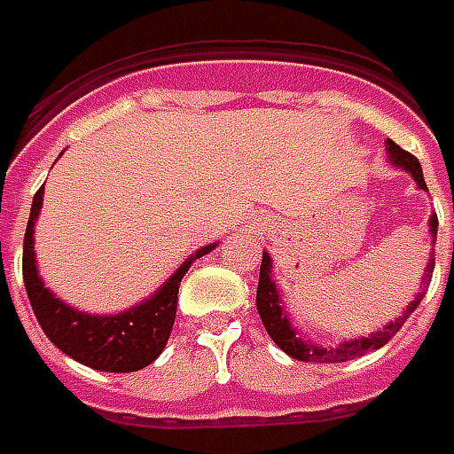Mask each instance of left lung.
<instances>
[{"mask_svg": "<svg viewBox=\"0 0 454 454\" xmlns=\"http://www.w3.org/2000/svg\"><path fill=\"white\" fill-rule=\"evenodd\" d=\"M388 156L396 163L398 168L408 170L413 178H416L418 188L426 191V181H423V170H420V163H418L416 156H411L408 151H403L398 144L388 141ZM430 234L435 237L438 234V217L433 215L430 217ZM433 269H435V262L427 263L426 273H423V284H420V294L416 295V301L408 305L403 315H398L394 323H388L381 333H374L372 337H362V340H349V342H342L340 347H315L310 342H305L303 337L295 335V330L288 323L286 317V310L281 308V301H278V291H276V284L271 281V259L269 254H263L262 259V271H259V288H256V310L262 315V323L266 327V333L271 335V340L276 345L284 349L286 355L294 356V359H301V362H320V364H333V362H347V359H355V356H362L366 352H374L379 347H384L401 330V325L406 323L408 315L413 313L423 298V291L430 286V278H433Z\"/></svg>", "mask_w": 454, "mask_h": 454, "instance_id": "8db88e82", "label": "left lung"}]
</instances>
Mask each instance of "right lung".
I'll use <instances>...</instances> for the list:
<instances>
[{"label":"right lung","instance_id":"right-lung-1","mask_svg":"<svg viewBox=\"0 0 454 454\" xmlns=\"http://www.w3.org/2000/svg\"><path fill=\"white\" fill-rule=\"evenodd\" d=\"M41 205H43V188L34 195L27 234H24V262H21L24 286L41 330L60 352L99 372H139L149 366L168 342L170 330L176 323L181 278L195 259L215 249V244L195 252V256L183 263L146 303L119 315L80 313L75 308L60 303L38 276L36 259H34V224Z\"/></svg>","mask_w":454,"mask_h":454}]
</instances>
